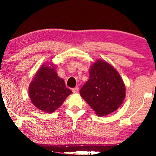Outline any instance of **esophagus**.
<instances>
[{
    "label": "esophagus",
    "instance_id": "esophagus-1",
    "mask_svg": "<svg viewBox=\"0 0 156 156\" xmlns=\"http://www.w3.org/2000/svg\"><path fill=\"white\" fill-rule=\"evenodd\" d=\"M72 91H73V93H78V92L79 91V88H78V87H76L75 88H73L72 89Z\"/></svg>",
    "mask_w": 156,
    "mask_h": 156
}]
</instances>
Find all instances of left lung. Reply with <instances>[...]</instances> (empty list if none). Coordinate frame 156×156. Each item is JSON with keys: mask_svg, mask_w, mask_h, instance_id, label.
<instances>
[{"mask_svg": "<svg viewBox=\"0 0 156 156\" xmlns=\"http://www.w3.org/2000/svg\"><path fill=\"white\" fill-rule=\"evenodd\" d=\"M80 94L100 116L117 110L125 98V86L114 68L104 60L92 65L89 79L80 89Z\"/></svg>", "mask_w": 156, "mask_h": 156, "instance_id": "1", "label": "left lung"}]
</instances>
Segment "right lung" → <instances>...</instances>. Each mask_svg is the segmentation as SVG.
<instances>
[{
	"label": "right lung",
	"instance_id": "right-lung-1",
	"mask_svg": "<svg viewBox=\"0 0 156 156\" xmlns=\"http://www.w3.org/2000/svg\"><path fill=\"white\" fill-rule=\"evenodd\" d=\"M29 91L32 103L47 113L54 112L72 93L66 87L64 80L58 76L54 66L49 67L45 65L37 72Z\"/></svg>",
	"mask_w": 156,
	"mask_h": 156
}]
</instances>
